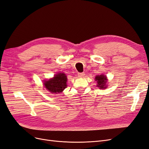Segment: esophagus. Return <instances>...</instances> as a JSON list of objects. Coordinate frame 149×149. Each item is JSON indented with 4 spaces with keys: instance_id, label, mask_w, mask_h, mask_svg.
Instances as JSON below:
<instances>
[{
    "instance_id": "1",
    "label": "esophagus",
    "mask_w": 149,
    "mask_h": 149,
    "mask_svg": "<svg viewBox=\"0 0 149 149\" xmlns=\"http://www.w3.org/2000/svg\"><path fill=\"white\" fill-rule=\"evenodd\" d=\"M78 76L79 78H82L84 76V73H78Z\"/></svg>"
}]
</instances>
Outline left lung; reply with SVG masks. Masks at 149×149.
<instances>
[{
  "label": "left lung",
  "mask_w": 149,
  "mask_h": 149,
  "mask_svg": "<svg viewBox=\"0 0 149 149\" xmlns=\"http://www.w3.org/2000/svg\"><path fill=\"white\" fill-rule=\"evenodd\" d=\"M95 80L97 81V86L100 89H106L107 88V79L106 76L104 74L97 75L95 77Z\"/></svg>",
  "instance_id": "obj_1"
}]
</instances>
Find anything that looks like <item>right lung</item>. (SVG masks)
<instances>
[{
    "mask_svg": "<svg viewBox=\"0 0 149 149\" xmlns=\"http://www.w3.org/2000/svg\"><path fill=\"white\" fill-rule=\"evenodd\" d=\"M67 77L63 73H58L53 78L44 81V86L51 93H60L67 87Z\"/></svg>",
    "mask_w": 149,
    "mask_h": 149,
    "instance_id": "1",
    "label": "right lung"
}]
</instances>
